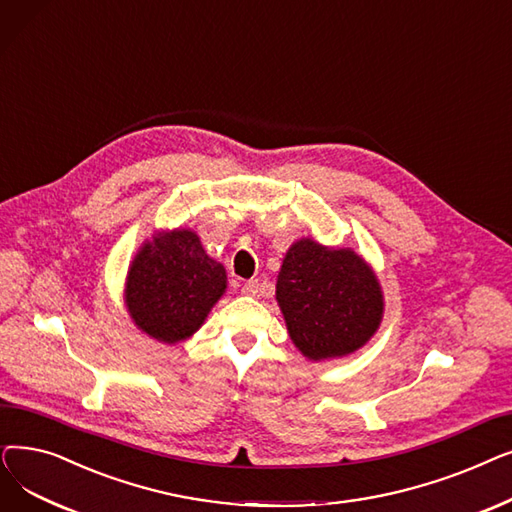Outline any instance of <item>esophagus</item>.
Wrapping results in <instances>:
<instances>
[{"instance_id":"1","label":"esophagus","mask_w":512,"mask_h":512,"mask_svg":"<svg viewBox=\"0 0 512 512\" xmlns=\"http://www.w3.org/2000/svg\"><path fill=\"white\" fill-rule=\"evenodd\" d=\"M243 294L246 296H258L260 294V281L258 279H250V281H246L243 283Z\"/></svg>"}]
</instances>
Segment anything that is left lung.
<instances>
[{
  "label": "left lung",
  "mask_w": 512,
  "mask_h": 512,
  "mask_svg": "<svg viewBox=\"0 0 512 512\" xmlns=\"http://www.w3.org/2000/svg\"><path fill=\"white\" fill-rule=\"evenodd\" d=\"M277 302L291 342L310 360L356 352L383 319V291L371 266L350 248L314 239H298L287 250Z\"/></svg>",
  "instance_id": "8db88e82"
}]
</instances>
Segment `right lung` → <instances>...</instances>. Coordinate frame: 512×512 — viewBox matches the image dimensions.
Returning <instances> with one entry per match:
<instances>
[{"mask_svg": "<svg viewBox=\"0 0 512 512\" xmlns=\"http://www.w3.org/2000/svg\"><path fill=\"white\" fill-rule=\"evenodd\" d=\"M227 289V271L189 229L156 233L135 254L125 287L133 323L164 344L196 333Z\"/></svg>", "mask_w": 512, "mask_h": 512, "instance_id": "obj_1", "label": "right lung"}]
</instances>
